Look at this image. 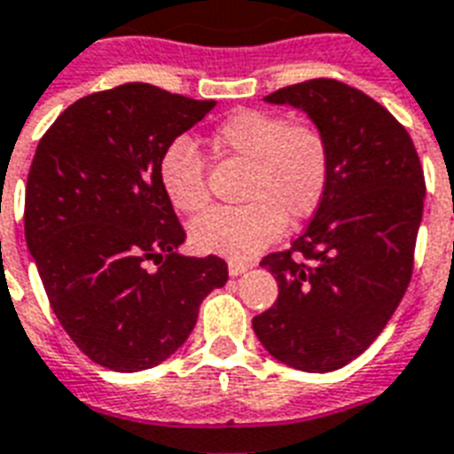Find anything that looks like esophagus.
<instances>
[{
	"mask_svg": "<svg viewBox=\"0 0 454 454\" xmlns=\"http://www.w3.org/2000/svg\"><path fill=\"white\" fill-rule=\"evenodd\" d=\"M227 270H230L231 277H239V275H244V272H248L251 265H248V262H237V260H231L230 265H227Z\"/></svg>",
	"mask_w": 454,
	"mask_h": 454,
	"instance_id": "1",
	"label": "esophagus"
}]
</instances>
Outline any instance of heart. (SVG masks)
Listing matches in <instances>:
<instances>
[{"mask_svg": "<svg viewBox=\"0 0 454 454\" xmlns=\"http://www.w3.org/2000/svg\"><path fill=\"white\" fill-rule=\"evenodd\" d=\"M213 142L248 160L239 208H213L196 217L189 239L196 251L248 260L284 231L286 217L305 220L322 206L332 179V153L319 129L289 125L284 115L241 108L213 132ZM160 189L179 213L208 203L206 163L189 137L172 139L158 160Z\"/></svg>", "mask_w": 454, "mask_h": 454, "instance_id": "b5f03b06", "label": "heart"}]
</instances>
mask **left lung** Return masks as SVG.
<instances>
[{
    "label": "left lung",
    "mask_w": 454,
    "mask_h": 454,
    "mask_svg": "<svg viewBox=\"0 0 454 454\" xmlns=\"http://www.w3.org/2000/svg\"><path fill=\"white\" fill-rule=\"evenodd\" d=\"M303 111L325 135L332 179L322 206L290 251L260 265L279 284L253 332L294 370H340L372 346L405 296L424 213V172L405 128L360 90L308 80L267 94Z\"/></svg>",
    "instance_id": "obj_1"
}]
</instances>
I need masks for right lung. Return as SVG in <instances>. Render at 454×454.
<instances>
[{
  "label": "right lung",
  "mask_w": 454,
  "mask_h": 454,
  "mask_svg": "<svg viewBox=\"0 0 454 454\" xmlns=\"http://www.w3.org/2000/svg\"><path fill=\"white\" fill-rule=\"evenodd\" d=\"M213 108L121 84L66 108L35 151L27 251L63 329L101 367L142 372L168 360L203 298L227 282L223 258L179 253L184 230L158 179L165 146Z\"/></svg>",
  "instance_id": "right-lung-1"
}]
</instances>
